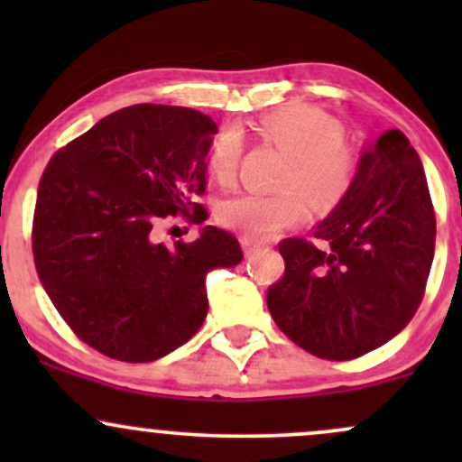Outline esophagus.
<instances>
[{
    "instance_id": "esophagus-1",
    "label": "esophagus",
    "mask_w": 462,
    "mask_h": 462,
    "mask_svg": "<svg viewBox=\"0 0 462 462\" xmlns=\"http://www.w3.org/2000/svg\"><path fill=\"white\" fill-rule=\"evenodd\" d=\"M241 245H243V252H245V256H252L256 249L263 247V243L254 241V238H249V236H241Z\"/></svg>"
}]
</instances>
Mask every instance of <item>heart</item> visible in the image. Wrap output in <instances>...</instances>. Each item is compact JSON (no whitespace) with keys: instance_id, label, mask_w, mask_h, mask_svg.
Wrapping results in <instances>:
<instances>
[{"instance_id":"heart-1","label":"heart","mask_w":462,"mask_h":462,"mask_svg":"<svg viewBox=\"0 0 462 462\" xmlns=\"http://www.w3.org/2000/svg\"><path fill=\"white\" fill-rule=\"evenodd\" d=\"M261 136L289 156L280 193H241L219 206V221L249 236L267 238L306 217L309 204L330 206L346 195L354 176V153L343 143L334 116L312 106H286L261 121ZM243 158V139L235 128L221 130L210 147V173L232 184ZM302 192L300 194L299 190Z\"/></svg>"}]
</instances>
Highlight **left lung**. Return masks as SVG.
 Returning <instances> with one entry per match:
<instances>
[{
  "label": "left lung",
  "mask_w": 462,
  "mask_h": 462,
  "mask_svg": "<svg viewBox=\"0 0 462 462\" xmlns=\"http://www.w3.org/2000/svg\"><path fill=\"white\" fill-rule=\"evenodd\" d=\"M434 236L423 164L400 130H386L360 156L356 178L312 238L278 245L284 275L269 286V312L312 356H363L417 312Z\"/></svg>",
  "instance_id": "left-lung-1"
}]
</instances>
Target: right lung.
I'll use <instances>...</instances> for the list:
<instances>
[{
  "label": "right lung",
  "instance_id": "1",
  "mask_svg": "<svg viewBox=\"0 0 462 462\" xmlns=\"http://www.w3.org/2000/svg\"><path fill=\"white\" fill-rule=\"evenodd\" d=\"M217 124L182 106L104 116L47 162L36 193V273L67 326L104 356L152 360L184 346L208 312L206 273L241 263L230 232L206 226L164 245L156 227L208 219L206 156Z\"/></svg>",
  "mask_w": 462,
  "mask_h": 462
}]
</instances>
